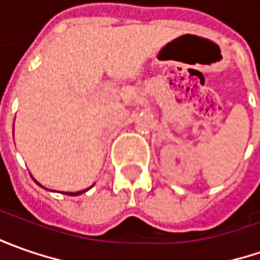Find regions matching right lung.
Masks as SVG:
<instances>
[{"label": "right lung", "mask_w": 260, "mask_h": 260, "mask_svg": "<svg viewBox=\"0 0 260 260\" xmlns=\"http://www.w3.org/2000/svg\"><path fill=\"white\" fill-rule=\"evenodd\" d=\"M35 182H37L36 179H35ZM37 184H39V182H37ZM39 185H40V184H39ZM40 186H42V185H40ZM85 191H86V189H85ZM85 191H82V192H85ZM82 192H75V194H72V192H71V194H69V192H66V194H68V195H79V194H82Z\"/></svg>", "instance_id": "1"}]
</instances>
